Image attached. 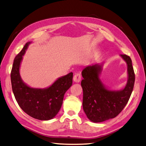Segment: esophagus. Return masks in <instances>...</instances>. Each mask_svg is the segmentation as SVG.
Instances as JSON below:
<instances>
[{
    "label": "esophagus",
    "mask_w": 146,
    "mask_h": 146,
    "mask_svg": "<svg viewBox=\"0 0 146 146\" xmlns=\"http://www.w3.org/2000/svg\"><path fill=\"white\" fill-rule=\"evenodd\" d=\"M73 80L75 82L78 83L80 82L81 80V75L79 73H76L74 74V77H73Z\"/></svg>",
    "instance_id": "34e87169"
}]
</instances>
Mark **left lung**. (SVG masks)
Instances as JSON below:
<instances>
[{"label": "left lung", "instance_id": "1", "mask_svg": "<svg viewBox=\"0 0 146 146\" xmlns=\"http://www.w3.org/2000/svg\"><path fill=\"white\" fill-rule=\"evenodd\" d=\"M127 64L129 80L124 89L110 91L99 79L101 66H88L82 72L83 108L87 117L94 122H101L116 117L125 107L133 91L135 75L131 60L125 54L121 55Z\"/></svg>", "mask_w": 146, "mask_h": 146}]
</instances>
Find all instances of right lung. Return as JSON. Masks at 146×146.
I'll use <instances>...</instances> for the list:
<instances>
[{
	"label": "right lung",
	"mask_w": 146,
	"mask_h": 146,
	"mask_svg": "<svg viewBox=\"0 0 146 146\" xmlns=\"http://www.w3.org/2000/svg\"><path fill=\"white\" fill-rule=\"evenodd\" d=\"M29 44H25L14 60L11 71L12 90L17 104L25 113L38 120H49L60 111L65 92L72 86L73 73L58 78L46 89H34L26 85L21 78L19 66Z\"/></svg>",
	"instance_id": "right-lung-1"
}]
</instances>
